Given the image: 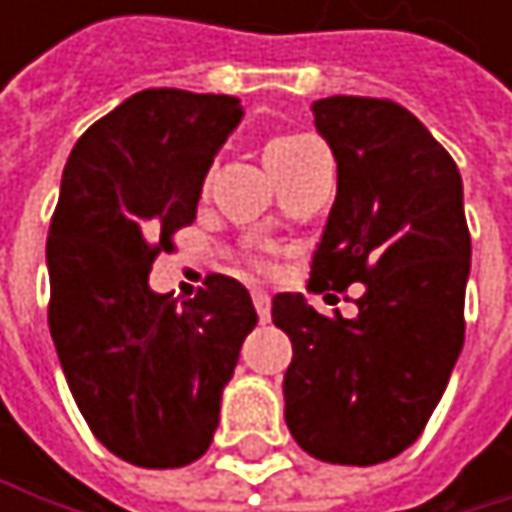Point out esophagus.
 Segmentation results:
<instances>
[{
  "label": "esophagus",
  "instance_id": "34e87169",
  "mask_svg": "<svg viewBox=\"0 0 512 512\" xmlns=\"http://www.w3.org/2000/svg\"><path fill=\"white\" fill-rule=\"evenodd\" d=\"M252 299H255V308H257V317H260V323H266V320H269V314H272V299H269V293L255 290V293H252Z\"/></svg>",
  "mask_w": 512,
  "mask_h": 512
}]
</instances>
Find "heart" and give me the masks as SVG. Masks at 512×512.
<instances>
[{
  "label": "heart",
  "instance_id": "b5f03b06",
  "mask_svg": "<svg viewBox=\"0 0 512 512\" xmlns=\"http://www.w3.org/2000/svg\"><path fill=\"white\" fill-rule=\"evenodd\" d=\"M317 148H323V145L314 136H308V133H284V136H275V139L266 142L263 156H266L269 171L275 177H281L284 171H290L293 165H299L305 156L311 154V151H317ZM255 266L257 269H266V260L255 257Z\"/></svg>",
  "mask_w": 512,
  "mask_h": 512
}]
</instances>
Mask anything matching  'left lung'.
<instances>
[{"label":"left lung","mask_w":512,"mask_h":512,"mask_svg":"<svg viewBox=\"0 0 512 512\" xmlns=\"http://www.w3.org/2000/svg\"><path fill=\"white\" fill-rule=\"evenodd\" d=\"M314 124L338 159V195L311 287L344 293L361 281L364 293L353 320L299 293L272 299V323L293 344L284 421L317 460L373 465L424 433L460 358L471 266L462 177L394 100L326 97Z\"/></svg>","instance_id":"left-lung-1"}]
</instances>
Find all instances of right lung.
<instances>
[{"mask_svg": "<svg viewBox=\"0 0 512 512\" xmlns=\"http://www.w3.org/2000/svg\"><path fill=\"white\" fill-rule=\"evenodd\" d=\"M240 118L228 94L148 88L91 124L61 174L47 240L52 344L91 433L142 468H180L210 448L257 323L249 290L219 272L180 305L148 287Z\"/></svg>", "mask_w": 512, "mask_h": 512, "instance_id": "add662e5", "label": "right lung"}]
</instances>
